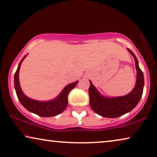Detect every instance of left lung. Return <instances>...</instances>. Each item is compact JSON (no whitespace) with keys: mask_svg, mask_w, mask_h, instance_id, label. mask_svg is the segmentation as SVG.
<instances>
[{"mask_svg":"<svg viewBox=\"0 0 157 157\" xmlns=\"http://www.w3.org/2000/svg\"><path fill=\"white\" fill-rule=\"evenodd\" d=\"M135 61L136 81L132 91L125 96L106 98L101 95L91 81L89 88L90 105L92 110L99 115L107 118H116L131 112L137 105L142 96L144 80V75L139 67L137 59L133 52L127 49Z\"/></svg>","mask_w":157,"mask_h":157,"instance_id":"8db88e82","label":"left lung"}]
</instances>
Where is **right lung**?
<instances>
[{
	"label": "right lung",
	"instance_id": "right-lung-1",
	"mask_svg": "<svg viewBox=\"0 0 157 157\" xmlns=\"http://www.w3.org/2000/svg\"><path fill=\"white\" fill-rule=\"evenodd\" d=\"M26 57L24 56L23 58L20 62L18 67L15 72L14 75V86L16 94L19 101H21L22 105L30 112H33L38 116L43 117H54L62 113L65 108L67 107L68 101L67 96L69 92L75 87L78 81L75 82L73 83L69 84L63 90L60 94L55 98L54 100L50 101H37L32 100L27 96L25 95L22 91L19 82V70L21 67L22 62Z\"/></svg>",
	"mask_w": 157,
	"mask_h": 157
}]
</instances>
